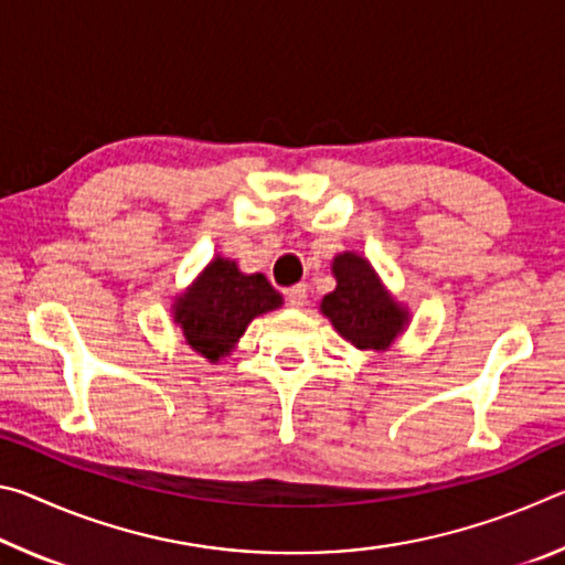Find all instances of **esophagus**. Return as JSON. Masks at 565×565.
Instances as JSON below:
<instances>
[{"mask_svg": "<svg viewBox=\"0 0 565 565\" xmlns=\"http://www.w3.org/2000/svg\"><path fill=\"white\" fill-rule=\"evenodd\" d=\"M309 299V291H306V284H296L291 289H286V303L291 306V309H301V306Z\"/></svg>", "mask_w": 565, "mask_h": 565, "instance_id": "esophagus-1", "label": "esophagus"}]
</instances>
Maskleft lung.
Wrapping results in <instances>:
<instances>
[{
	"label": "left lung",
	"instance_id": "left-lung-1",
	"mask_svg": "<svg viewBox=\"0 0 565 565\" xmlns=\"http://www.w3.org/2000/svg\"><path fill=\"white\" fill-rule=\"evenodd\" d=\"M333 276L337 289L321 301L333 329L359 349H388L404 329L406 311L384 291L371 264L347 252L333 259Z\"/></svg>",
	"mask_w": 565,
	"mask_h": 565
}]
</instances>
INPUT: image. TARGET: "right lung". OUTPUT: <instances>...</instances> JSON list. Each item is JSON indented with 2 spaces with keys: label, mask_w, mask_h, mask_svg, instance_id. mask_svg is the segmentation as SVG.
I'll return each instance as SVG.
<instances>
[{
  "label": "right lung",
  "mask_w": 565,
  "mask_h": 565,
  "mask_svg": "<svg viewBox=\"0 0 565 565\" xmlns=\"http://www.w3.org/2000/svg\"><path fill=\"white\" fill-rule=\"evenodd\" d=\"M281 306L264 274H242L234 262L214 259L191 289L179 296L174 321L186 343L209 361L234 349L252 319Z\"/></svg>",
  "instance_id": "obj_1"
}]
</instances>
